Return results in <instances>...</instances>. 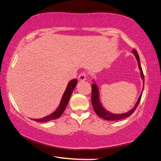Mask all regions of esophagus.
<instances>
[{"mask_svg": "<svg viewBox=\"0 0 161 161\" xmlns=\"http://www.w3.org/2000/svg\"><path fill=\"white\" fill-rule=\"evenodd\" d=\"M78 79L80 81H84L86 79V73L82 72L78 76Z\"/></svg>", "mask_w": 161, "mask_h": 161, "instance_id": "obj_1", "label": "esophagus"}]
</instances>
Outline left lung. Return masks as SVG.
<instances>
[{
	"label": "left lung",
	"instance_id": "8db88e82",
	"mask_svg": "<svg viewBox=\"0 0 161 161\" xmlns=\"http://www.w3.org/2000/svg\"><path fill=\"white\" fill-rule=\"evenodd\" d=\"M133 53H134L136 59H137V61H138V67H139V69L141 70V77H142L143 82H144V75H143L142 68H141V64H140L139 56H138L137 51H136L135 49H133ZM141 96H142V94H141V96L139 97V98H138L137 103H136L135 107L133 108V109L129 111V112L122 114H114L108 112V111H106L104 108H103V107L100 103L99 100V91H98V87L95 84H92V106H93L94 110L95 111V112H96V114L100 117V118L103 119L105 120H108V121H116V120H121V119L127 118V117L130 116L133 112H134L136 108H137L138 104H139L140 101L141 99Z\"/></svg>",
	"mask_w": 161,
	"mask_h": 161
}]
</instances>
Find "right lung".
Here are the masks:
<instances>
[{
  "mask_svg": "<svg viewBox=\"0 0 161 161\" xmlns=\"http://www.w3.org/2000/svg\"><path fill=\"white\" fill-rule=\"evenodd\" d=\"M77 79L72 80L69 83H68L66 90H65L64 93L63 94V97H62V99L61 100L60 105L59 106V107L57 108V110L54 111V112L50 114V115H48L47 116L44 117V118L39 119H32V120L38 122H47V121H50L52 120L58 119L59 117H60L62 113H63L64 111L65 110V108H66L67 103L69 102V100L70 99L71 95H72L73 90H74L76 85H77Z\"/></svg>",
  "mask_w": 161,
  "mask_h": 161,
  "instance_id": "1",
  "label": "right lung"
}]
</instances>
